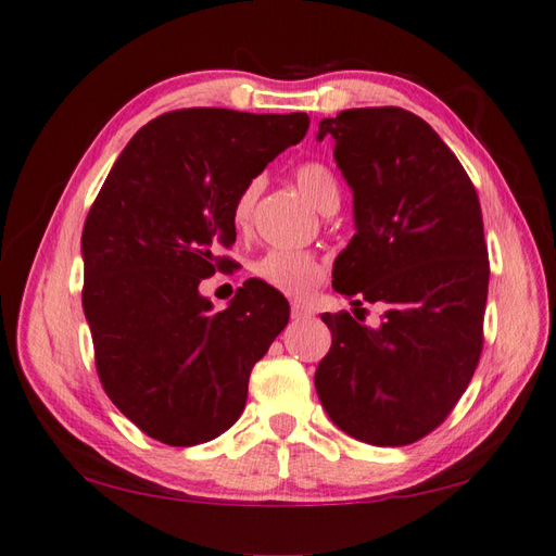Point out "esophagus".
I'll return each mask as SVG.
<instances>
[{
    "instance_id": "esophagus-1",
    "label": "esophagus",
    "mask_w": 556,
    "mask_h": 556,
    "mask_svg": "<svg viewBox=\"0 0 556 556\" xmlns=\"http://www.w3.org/2000/svg\"><path fill=\"white\" fill-rule=\"evenodd\" d=\"M312 317V309L303 303H291V319L301 321V319H309Z\"/></svg>"
}]
</instances>
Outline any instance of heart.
<instances>
[{"label":"heart","instance_id":"1","mask_svg":"<svg viewBox=\"0 0 556 556\" xmlns=\"http://www.w3.org/2000/svg\"><path fill=\"white\" fill-rule=\"evenodd\" d=\"M295 180L298 188L309 197V202L319 211H326L338 202V180L326 164L303 162L295 168ZM261 190L263 180L253 178L237 194L232 204V223L237 230H247L249 227ZM253 275L275 291L303 298L324 281V265L309 251H267L263 258L253 263Z\"/></svg>","mask_w":556,"mask_h":556}]
</instances>
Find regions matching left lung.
Wrapping results in <instances>:
<instances>
[{"label": "left lung", "mask_w": 556, "mask_h": 556, "mask_svg": "<svg viewBox=\"0 0 556 556\" xmlns=\"http://www.w3.org/2000/svg\"><path fill=\"white\" fill-rule=\"evenodd\" d=\"M324 136L357 227L333 289L388 312L378 329L321 315L333 340L315 388L350 437L406 446L446 420L481 357L491 269L479 197L458 156L404 108L343 110L319 122Z\"/></svg>", "instance_id": "1"}]
</instances>
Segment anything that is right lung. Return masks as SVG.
Returning <instances> with one entry per match:
<instances>
[{
  "mask_svg": "<svg viewBox=\"0 0 556 556\" xmlns=\"http://www.w3.org/2000/svg\"><path fill=\"white\" fill-rule=\"evenodd\" d=\"M305 112L174 110L148 122L108 174L81 232L84 291L105 394L168 446L216 439L247 406L249 376L289 321V303L247 281L213 312L202 279L227 265L232 204L307 134Z\"/></svg>",
  "mask_w": 556,
  "mask_h": 556,
  "instance_id": "obj_1",
  "label": "right lung"
}]
</instances>
